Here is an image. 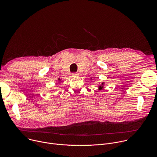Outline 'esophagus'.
Instances as JSON below:
<instances>
[{
    "label": "esophagus",
    "mask_w": 157,
    "mask_h": 157,
    "mask_svg": "<svg viewBox=\"0 0 157 157\" xmlns=\"http://www.w3.org/2000/svg\"><path fill=\"white\" fill-rule=\"evenodd\" d=\"M78 73H76L72 74V76H73V77H76V76H78Z\"/></svg>",
    "instance_id": "esophagus-1"
}]
</instances>
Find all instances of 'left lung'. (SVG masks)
I'll return each instance as SVG.
<instances>
[{
    "mask_svg": "<svg viewBox=\"0 0 157 157\" xmlns=\"http://www.w3.org/2000/svg\"><path fill=\"white\" fill-rule=\"evenodd\" d=\"M91 79H92V78ZM100 83V82H99ZM105 83L104 82H102L101 84H99V86H98V88H99V90H101V89L104 87V84Z\"/></svg>",
    "mask_w": 157,
    "mask_h": 157,
    "instance_id": "left-lung-1",
    "label": "left lung"
}]
</instances>
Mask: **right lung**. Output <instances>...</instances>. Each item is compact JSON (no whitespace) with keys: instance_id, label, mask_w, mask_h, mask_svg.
<instances>
[{"instance_id":"add662e5","label":"right lung","mask_w":157,"mask_h":157,"mask_svg":"<svg viewBox=\"0 0 157 157\" xmlns=\"http://www.w3.org/2000/svg\"><path fill=\"white\" fill-rule=\"evenodd\" d=\"M58 81H58L59 82H61V79H60V78H58Z\"/></svg>"}]
</instances>
